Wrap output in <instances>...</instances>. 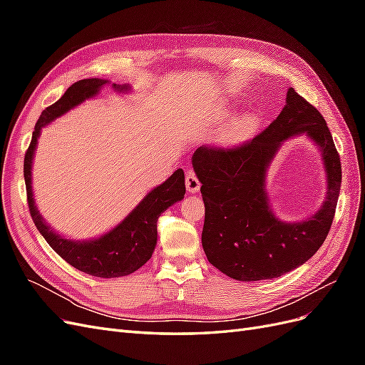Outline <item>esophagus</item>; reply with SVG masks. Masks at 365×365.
<instances>
[{"label": "esophagus", "instance_id": "esophagus-1", "mask_svg": "<svg viewBox=\"0 0 365 365\" xmlns=\"http://www.w3.org/2000/svg\"><path fill=\"white\" fill-rule=\"evenodd\" d=\"M185 189L189 193H197L201 189V182L196 178V175L192 170L185 173Z\"/></svg>", "mask_w": 365, "mask_h": 365}]
</instances>
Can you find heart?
I'll use <instances>...</instances> for the list:
<instances>
[{
  "instance_id": "obj_1",
  "label": "heart",
  "mask_w": 365,
  "mask_h": 365,
  "mask_svg": "<svg viewBox=\"0 0 365 365\" xmlns=\"http://www.w3.org/2000/svg\"><path fill=\"white\" fill-rule=\"evenodd\" d=\"M220 115H222V113L219 111L216 114V118H219ZM256 120L257 115L252 111L230 118L227 123L217 130L215 143L219 148H233L240 145V143H244L251 135L254 125H256Z\"/></svg>"
}]
</instances>
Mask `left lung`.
<instances>
[{"label": "left lung", "mask_w": 365, "mask_h": 365, "mask_svg": "<svg viewBox=\"0 0 365 365\" xmlns=\"http://www.w3.org/2000/svg\"><path fill=\"white\" fill-rule=\"evenodd\" d=\"M298 135H306L322 152L328 192L317 214L286 223L272 210L266 172L282 143ZM192 165L205 205L202 248L208 262L228 277H280L323 245L339 196L341 161L326 120L294 88L286 93L279 117L262 134L233 149L197 148Z\"/></svg>", "instance_id": "1"}]
</instances>
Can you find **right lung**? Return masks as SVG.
I'll use <instances>...</instances> for the list:
<instances>
[{
	"instance_id": "right-lung-1",
	"label": "right lung",
	"mask_w": 365,
	"mask_h": 365,
	"mask_svg": "<svg viewBox=\"0 0 365 365\" xmlns=\"http://www.w3.org/2000/svg\"><path fill=\"white\" fill-rule=\"evenodd\" d=\"M111 81L83 79L73 83L56 103L43 109L38 123L33 130L30 146L24 158V180L27 187V201L33 222L47 244L56 251L59 256L70 263L71 267L86 272L94 277L113 279L129 275L141 268L150 257L157 245V220L163 212H165L175 202L184 200L185 184L182 169L175 170L163 184L152 189L132 212L118 222L108 233L96 239L74 240L61 236L51 228L47 220L42 217L33 197L31 187V165L35 158L38 138L43 126L51 123L53 120L67 114L70 109L79 106L88 98L96 97L103 90L105 85ZM113 90L117 93H128L130 86L128 83H113Z\"/></svg>"
}]
</instances>
